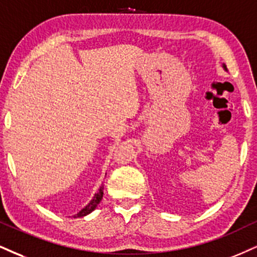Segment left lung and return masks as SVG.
I'll list each match as a JSON object with an SVG mask.
<instances>
[{
  "instance_id": "obj_1",
  "label": "left lung",
  "mask_w": 257,
  "mask_h": 257,
  "mask_svg": "<svg viewBox=\"0 0 257 257\" xmlns=\"http://www.w3.org/2000/svg\"><path fill=\"white\" fill-rule=\"evenodd\" d=\"M222 68H224V70H226V72H227V68H226V66H225V64H222Z\"/></svg>"
}]
</instances>
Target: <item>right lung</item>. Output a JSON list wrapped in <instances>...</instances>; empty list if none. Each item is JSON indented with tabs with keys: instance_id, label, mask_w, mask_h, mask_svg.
<instances>
[{
	"instance_id": "obj_1",
	"label": "right lung",
	"mask_w": 257,
	"mask_h": 257,
	"mask_svg": "<svg viewBox=\"0 0 257 257\" xmlns=\"http://www.w3.org/2000/svg\"><path fill=\"white\" fill-rule=\"evenodd\" d=\"M103 195H104V187L103 184L100 185V188L97 190V193L94 194L93 197H92V200L89 201V202L86 205L81 211L76 213L75 215H73V218H81V217H85V215L89 214V213H92L94 211L95 208H97V206L100 203L101 199H103Z\"/></svg>"
}]
</instances>
